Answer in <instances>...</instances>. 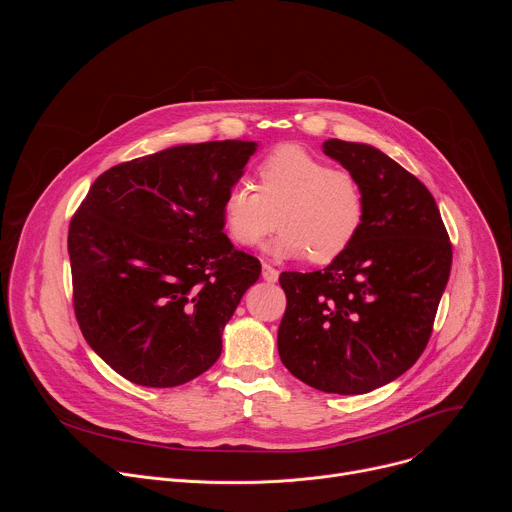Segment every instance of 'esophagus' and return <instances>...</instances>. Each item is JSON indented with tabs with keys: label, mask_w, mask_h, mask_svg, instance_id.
<instances>
[{
	"label": "esophagus",
	"mask_w": 512,
	"mask_h": 512,
	"mask_svg": "<svg viewBox=\"0 0 512 512\" xmlns=\"http://www.w3.org/2000/svg\"><path fill=\"white\" fill-rule=\"evenodd\" d=\"M277 277H279V271H277L275 267H271V265L263 263V279H265V281H269V283H275V281H277Z\"/></svg>",
	"instance_id": "1"
}]
</instances>
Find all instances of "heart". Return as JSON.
Listing matches in <instances>:
<instances>
[{
    "label": "heart",
    "instance_id": "b5f03b06",
    "mask_svg": "<svg viewBox=\"0 0 512 512\" xmlns=\"http://www.w3.org/2000/svg\"><path fill=\"white\" fill-rule=\"evenodd\" d=\"M259 190L233 184L221 206L223 227L243 247L257 245L281 221V233L269 245L275 257H304L330 263L358 237L367 198L360 180L302 145L283 143L271 150L257 170Z\"/></svg>",
    "mask_w": 512,
    "mask_h": 512
}]
</instances>
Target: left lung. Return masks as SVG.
Listing matches in <instances>:
<instances>
[{
  "mask_svg": "<svg viewBox=\"0 0 512 512\" xmlns=\"http://www.w3.org/2000/svg\"><path fill=\"white\" fill-rule=\"evenodd\" d=\"M367 198L354 243L326 269L285 271L287 306L277 332L285 369L338 395L379 389L427 346L452 269V243L431 192L367 143L324 141Z\"/></svg>",
  "mask_w": 512,
  "mask_h": 512,
  "instance_id": "left-lung-1",
  "label": "left lung"
}]
</instances>
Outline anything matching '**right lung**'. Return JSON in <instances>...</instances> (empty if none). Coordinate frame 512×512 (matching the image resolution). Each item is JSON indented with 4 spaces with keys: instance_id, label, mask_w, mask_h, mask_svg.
<instances>
[{
    "instance_id": "right-lung-1",
    "label": "right lung",
    "mask_w": 512,
    "mask_h": 512,
    "mask_svg": "<svg viewBox=\"0 0 512 512\" xmlns=\"http://www.w3.org/2000/svg\"><path fill=\"white\" fill-rule=\"evenodd\" d=\"M255 141L176 145L103 172L68 229L72 302L123 379L178 387L208 371L261 263L223 233L221 206Z\"/></svg>"
}]
</instances>
